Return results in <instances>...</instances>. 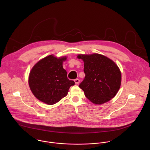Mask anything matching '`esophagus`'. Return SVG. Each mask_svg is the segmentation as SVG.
<instances>
[{
	"label": "esophagus",
	"mask_w": 150,
	"mask_h": 150,
	"mask_svg": "<svg viewBox=\"0 0 150 150\" xmlns=\"http://www.w3.org/2000/svg\"><path fill=\"white\" fill-rule=\"evenodd\" d=\"M74 82L76 83V84H79L80 83V80L79 79H76L74 80Z\"/></svg>",
	"instance_id": "1"
}]
</instances>
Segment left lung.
Returning a JSON list of instances; mask_svg holds the SVG:
<instances>
[{
  "mask_svg": "<svg viewBox=\"0 0 150 150\" xmlns=\"http://www.w3.org/2000/svg\"><path fill=\"white\" fill-rule=\"evenodd\" d=\"M84 62V80L79 87L86 98L96 105L105 103L113 98L121 83V73L118 66L106 57L99 54L79 55Z\"/></svg>",
  "mask_w": 150,
  "mask_h": 150,
  "instance_id": "8db88e82",
  "label": "left lung"
}]
</instances>
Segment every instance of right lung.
Returning <instances> with one entry per match:
<instances>
[{"label":"right lung","mask_w":150,"mask_h":150,"mask_svg":"<svg viewBox=\"0 0 150 150\" xmlns=\"http://www.w3.org/2000/svg\"><path fill=\"white\" fill-rule=\"evenodd\" d=\"M66 57L57 58L53 55L45 57L32 69L29 85L35 96L47 105H54L67 95L69 88L75 83L67 79L63 68Z\"/></svg>","instance_id":"obj_1"}]
</instances>
